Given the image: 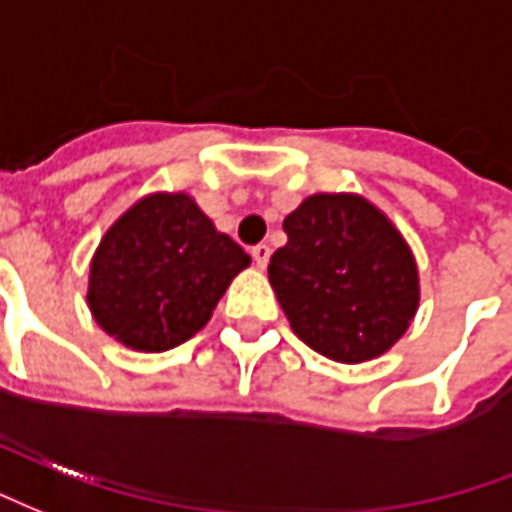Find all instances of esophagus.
Instances as JSON below:
<instances>
[{
  "mask_svg": "<svg viewBox=\"0 0 512 512\" xmlns=\"http://www.w3.org/2000/svg\"><path fill=\"white\" fill-rule=\"evenodd\" d=\"M270 245H253L251 248V256H253V261H256V267H261V270H264V267H267V261H270Z\"/></svg>",
  "mask_w": 512,
  "mask_h": 512,
  "instance_id": "34e87169",
  "label": "esophagus"
}]
</instances>
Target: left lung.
<instances>
[{
	"instance_id": "8db88e82",
	"label": "left lung",
	"mask_w": 512,
	"mask_h": 512,
	"mask_svg": "<svg viewBox=\"0 0 512 512\" xmlns=\"http://www.w3.org/2000/svg\"><path fill=\"white\" fill-rule=\"evenodd\" d=\"M270 283L300 341L335 363L384 354L412 322L417 264L390 220L352 193H316L283 220Z\"/></svg>"
}]
</instances>
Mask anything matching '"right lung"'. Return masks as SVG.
I'll use <instances>...</instances> for the list:
<instances>
[{"label":"right lung","instance_id":"obj_1","mask_svg":"<svg viewBox=\"0 0 512 512\" xmlns=\"http://www.w3.org/2000/svg\"><path fill=\"white\" fill-rule=\"evenodd\" d=\"M251 264L185 193H155L106 231L89 270V311L136 352H166L210 322Z\"/></svg>","mask_w":512,"mask_h":512}]
</instances>
